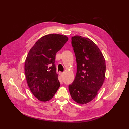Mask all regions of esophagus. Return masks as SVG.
Returning a JSON list of instances; mask_svg holds the SVG:
<instances>
[{
	"label": "esophagus",
	"mask_w": 129,
	"mask_h": 129,
	"mask_svg": "<svg viewBox=\"0 0 129 129\" xmlns=\"http://www.w3.org/2000/svg\"><path fill=\"white\" fill-rule=\"evenodd\" d=\"M60 75H61V77H62V76H63V75H64V73H61V72H60Z\"/></svg>",
	"instance_id": "esophagus-1"
}]
</instances>
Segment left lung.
<instances>
[{"mask_svg": "<svg viewBox=\"0 0 129 129\" xmlns=\"http://www.w3.org/2000/svg\"><path fill=\"white\" fill-rule=\"evenodd\" d=\"M72 45L77 63L74 81L69 85L73 99L86 104L96 97L105 79L106 65L102 53L89 38L72 37Z\"/></svg>", "mask_w": 129, "mask_h": 129, "instance_id": "1", "label": "left lung"}]
</instances>
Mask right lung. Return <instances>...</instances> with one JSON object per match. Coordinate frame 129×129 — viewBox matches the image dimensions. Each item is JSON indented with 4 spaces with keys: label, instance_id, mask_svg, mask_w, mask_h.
<instances>
[{
    "label": "right lung",
    "instance_id": "obj_1",
    "mask_svg": "<svg viewBox=\"0 0 129 129\" xmlns=\"http://www.w3.org/2000/svg\"><path fill=\"white\" fill-rule=\"evenodd\" d=\"M68 40L65 35L43 36L30 50L25 62V73L32 94L42 101L50 100L60 87L56 73V54Z\"/></svg>",
    "mask_w": 129,
    "mask_h": 129
}]
</instances>
